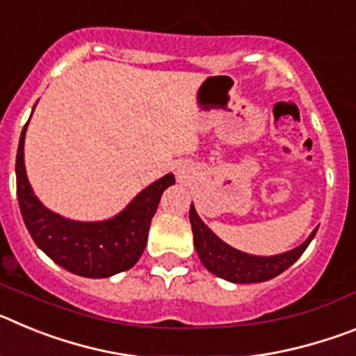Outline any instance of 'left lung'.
Returning <instances> with one entry per match:
<instances>
[{"instance_id": "left-lung-1", "label": "left lung", "mask_w": 356, "mask_h": 356, "mask_svg": "<svg viewBox=\"0 0 356 356\" xmlns=\"http://www.w3.org/2000/svg\"><path fill=\"white\" fill-rule=\"evenodd\" d=\"M188 219L193 225L194 248H196L197 257L203 266L212 275L219 276L226 282H232V284H259V282H267V280L282 275L303 254L317 232V228L314 229L307 241L294 250L273 254V257H259V254L235 250L222 242L205 222L201 221L194 205H191Z\"/></svg>"}]
</instances>
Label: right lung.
<instances>
[{"label":"right lung","instance_id":"add662e5","mask_svg":"<svg viewBox=\"0 0 356 356\" xmlns=\"http://www.w3.org/2000/svg\"><path fill=\"white\" fill-rule=\"evenodd\" d=\"M19 139L15 159L17 200L21 216L37 246L69 273L85 278H108L128 271L140 259L147 242L151 219L159 209L162 193L175 184L165 175L147 185L118 216L105 221H72L51 212L33 194L24 168V137Z\"/></svg>","mask_w":356,"mask_h":356}]
</instances>
